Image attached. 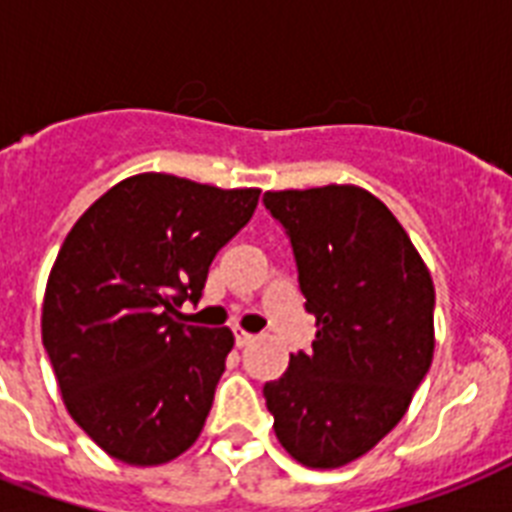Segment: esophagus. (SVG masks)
Wrapping results in <instances>:
<instances>
[{
	"instance_id": "1",
	"label": "esophagus",
	"mask_w": 512,
	"mask_h": 512,
	"mask_svg": "<svg viewBox=\"0 0 512 512\" xmlns=\"http://www.w3.org/2000/svg\"><path fill=\"white\" fill-rule=\"evenodd\" d=\"M233 337H236V345H239V348H244V345H249V342L255 340V335H249V332H244L241 327H233Z\"/></svg>"
}]
</instances>
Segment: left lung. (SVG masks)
<instances>
[{
  "instance_id": "obj_1",
  "label": "left lung",
  "mask_w": 512,
  "mask_h": 512,
  "mask_svg": "<svg viewBox=\"0 0 512 512\" xmlns=\"http://www.w3.org/2000/svg\"><path fill=\"white\" fill-rule=\"evenodd\" d=\"M316 316L313 350L265 382L281 446L308 468H340L396 428L433 361L430 273L393 212L356 185L268 191Z\"/></svg>"
}]
</instances>
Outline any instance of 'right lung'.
Listing matches in <instances>:
<instances>
[{
    "instance_id": "add662e5",
    "label": "right lung",
    "mask_w": 512,
    "mask_h": 512,
    "mask_svg": "<svg viewBox=\"0 0 512 512\" xmlns=\"http://www.w3.org/2000/svg\"><path fill=\"white\" fill-rule=\"evenodd\" d=\"M260 191L146 172L84 212L52 265L42 342L74 422L116 460L162 465L199 438L228 327L180 324Z\"/></svg>"
}]
</instances>
